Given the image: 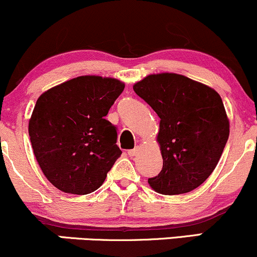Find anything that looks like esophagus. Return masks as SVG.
Listing matches in <instances>:
<instances>
[{"mask_svg": "<svg viewBox=\"0 0 257 257\" xmlns=\"http://www.w3.org/2000/svg\"><path fill=\"white\" fill-rule=\"evenodd\" d=\"M139 152V147H135V149L133 150H129L128 151V155L131 156V157H134V156H137V153Z\"/></svg>", "mask_w": 257, "mask_h": 257, "instance_id": "obj_1", "label": "esophagus"}]
</instances>
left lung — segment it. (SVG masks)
Segmentation results:
<instances>
[{
  "instance_id": "1",
  "label": "left lung",
  "mask_w": 257,
  "mask_h": 257,
  "mask_svg": "<svg viewBox=\"0 0 257 257\" xmlns=\"http://www.w3.org/2000/svg\"><path fill=\"white\" fill-rule=\"evenodd\" d=\"M161 118L157 143L163 168L152 190L174 196L200 186L219 163L229 120L216 90L179 73H153L133 85Z\"/></svg>"
}]
</instances>
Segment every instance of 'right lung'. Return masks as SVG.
I'll return each instance as SVG.
<instances>
[{"instance_id":"right-lung-1","label":"right lung","mask_w":257,"mask_h":257,"mask_svg":"<svg viewBox=\"0 0 257 257\" xmlns=\"http://www.w3.org/2000/svg\"><path fill=\"white\" fill-rule=\"evenodd\" d=\"M123 89L119 79L79 76L37 99L29 135L44 176L58 190L88 194L104 184L122 155L116 126L105 116Z\"/></svg>"}]
</instances>
